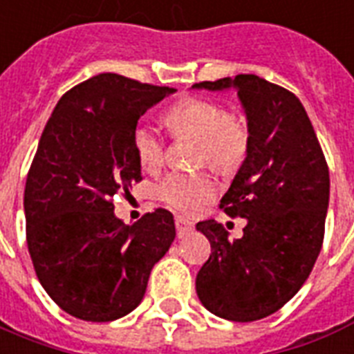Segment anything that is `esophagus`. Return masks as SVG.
Instances as JSON below:
<instances>
[{
    "label": "esophagus",
    "mask_w": 354,
    "mask_h": 354,
    "mask_svg": "<svg viewBox=\"0 0 354 354\" xmlns=\"http://www.w3.org/2000/svg\"><path fill=\"white\" fill-rule=\"evenodd\" d=\"M175 228H177V236L183 237L186 236V234H190L192 230H194V223L188 221V219H185V217H175Z\"/></svg>",
    "instance_id": "34e87169"
}]
</instances>
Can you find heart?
<instances>
[{
	"mask_svg": "<svg viewBox=\"0 0 354 354\" xmlns=\"http://www.w3.org/2000/svg\"><path fill=\"white\" fill-rule=\"evenodd\" d=\"M164 122L175 138H197L195 162L212 166L221 174L239 168L250 148L247 118L239 113H226L221 104L203 98L177 102L164 115ZM133 149L144 169L155 171L164 162V138L149 122H138L133 129ZM160 201L183 214H195L217 194L208 174L171 171L157 188Z\"/></svg>",
	"mask_w": 354,
	"mask_h": 354,
	"instance_id": "1",
	"label": "heart"
}]
</instances>
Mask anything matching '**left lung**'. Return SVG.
<instances>
[{
  "mask_svg": "<svg viewBox=\"0 0 354 354\" xmlns=\"http://www.w3.org/2000/svg\"><path fill=\"white\" fill-rule=\"evenodd\" d=\"M194 87H236L247 113L250 148L219 208L247 219L228 239L216 219L197 223L212 254L195 289L219 318L254 322L272 315L301 289L315 267L329 206V168L305 107L281 86L237 75Z\"/></svg>",
  "mask_w": 354,
  "mask_h": 354,
  "instance_id": "8db88e82",
  "label": "left lung"
}]
</instances>
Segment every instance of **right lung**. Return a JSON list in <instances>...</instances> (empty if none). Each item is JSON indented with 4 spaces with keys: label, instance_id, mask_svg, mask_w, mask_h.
<instances>
[{
    "label": "right lung",
    "instance_id": "obj_1",
    "mask_svg": "<svg viewBox=\"0 0 354 354\" xmlns=\"http://www.w3.org/2000/svg\"><path fill=\"white\" fill-rule=\"evenodd\" d=\"M174 87L102 73L65 93L45 126L25 183L27 247L39 283L67 315L113 322L144 298L175 239L171 212L135 225L113 197L142 180L133 129Z\"/></svg>",
    "mask_w": 354,
    "mask_h": 354
}]
</instances>
